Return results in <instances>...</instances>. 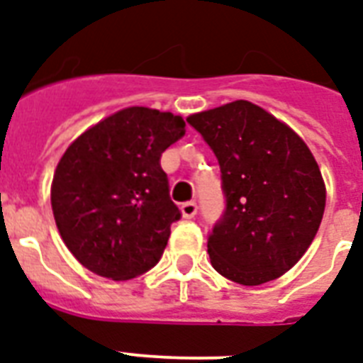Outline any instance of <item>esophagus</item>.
<instances>
[{
  "label": "esophagus",
  "instance_id": "esophagus-1",
  "mask_svg": "<svg viewBox=\"0 0 363 363\" xmlns=\"http://www.w3.org/2000/svg\"><path fill=\"white\" fill-rule=\"evenodd\" d=\"M181 212H182V216L190 220V218H194L197 214V205L194 201L182 203V205H181Z\"/></svg>",
  "mask_w": 363,
  "mask_h": 363
}]
</instances>
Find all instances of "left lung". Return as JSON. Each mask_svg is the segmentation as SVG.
Here are the masks:
<instances>
[{
    "mask_svg": "<svg viewBox=\"0 0 363 363\" xmlns=\"http://www.w3.org/2000/svg\"><path fill=\"white\" fill-rule=\"evenodd\" d=\"M186 121L222 169L228 207L207 242L214 270L250 287L284 276L308 252L325 214L326 186L309 147L248 100Z\"/></svg>",
    "mask_w": 363,
    "mask_h": 363,
    "instance_id": "1",
    "label": "left lung"
}]
</instances>
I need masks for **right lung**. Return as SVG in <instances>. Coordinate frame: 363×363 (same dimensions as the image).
Listing matches in <instances>:
<instances>
[{"label": "right lung", "instance_id": "1", "mask_svg": "<svg viewBox=\"0 0 363 363\" xmlns=\"http://www.w3.org/2000/svg\"><path fill=\"white\" fill-rule=\"evenodd\" d=\"M184 134L181 115L130 106L67 147L50 199L65 246L87 270L125 281L160 261L181 218L160 156Z\"/></svg>", "mask_w": 363, "mask_h": 363}]
</instances>
